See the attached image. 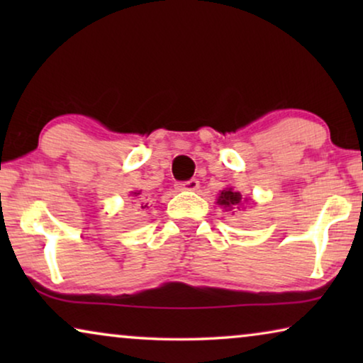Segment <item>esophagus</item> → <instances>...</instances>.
<instances>
[{"label": "esophagus", "mask_w": 363, "mask_h": 363, "mask_svg": "<svg viewBox=\"0 0 363 363\" xmlns=\"http://www.w3.org/2000/svg\"><path fill=\"white\" fill-rule=\"evenodd\" d=\"M198 186H200V182H198L196 178H191V180H186V182L178 183V190L195 191V190H198Z\"/></svg>", "instance_id": "obj_1"}]
</instances>
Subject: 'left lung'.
I'll list each match as a JSON object with an SVG mask.
<instances>
[{"label": "left lung", "instance_id": "left-lung-1", "mask_svg": "<svg viewBox=\"0 0 363 363\" xmlns=\"http://www.w3.org/2000/svg\"><path fill=\"white\" fill-rule=\"evenodd\" d=\"M218 203H220L221 206L230 208V210H231L233 206L240 205V203H241V195L238 191H233L231 188H228V190H223L221 191L220 198H218Z\"/></svg>", "mask_w": 363, "mask_h": 363}]
</instances>
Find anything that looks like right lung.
Instances as JSON below:
<instances>
[{
	"mask_svg": "<svg viewBox=\"0 0 363 363\" xmlns=\"http://www.w3.org/2000/svg\"><path fill=\"white\" fill-rule=\"evenodd\" d=\"M138 195H140V193H133V196H138ZM142 205H143V203H142ZM147 206V205H145ZM143 208V206H142Z\"/></svg>",
	"mask_w": 363,
	"mask_h": 363,
	"instance_id": "right-lung-1",
	"label": "right lung"
}]
</instances>
